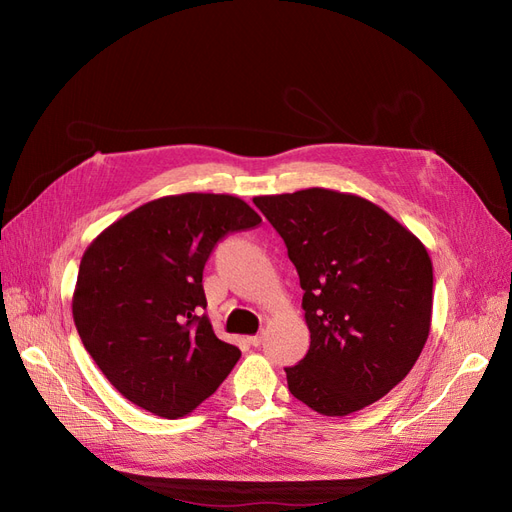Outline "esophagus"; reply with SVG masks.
<instances>
[{
    "label": "esophagus",
    "mask_w": 512,
    "mask_h": 512,
    "mask_svg": "<svg viewBox=\"0 0 512 512\" xmlns=\"http://www.w3.org/2000/svg\"><path fill=\"white\" fill-rule=\"evenodd\" d=\"M247 342H250L254 348H258V346H262V342H265V339H262V335H252L250 339H247Z\"/></svg>",
    "instance_id": "34e87169"
}]
</instances>
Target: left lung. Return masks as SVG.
Segmentation results:
<instances>
[{"label":"left lung","mask_w":512,"mask_h":512,"mask_svg":"<svg viewBox=\"0 0 512 512\" xmlns=\"http://www.w3.org/2000/svg\"><path fill=\"white\" fill-rule=\"evenodd\" d=\"M303 288L309 350L286 367L290 393L324 416L374 404L408 376L429 337L425 245L369 200L309 188L256 196Z\"/></svg>","instance_id":"obj_1"}]
</instances>
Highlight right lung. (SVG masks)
<instances>
[{
  "mask_svg": "<svg viewBox=\"0 0 512 512\" xmlns=\"http://www.w3.org/2000/svg\"><path fill=\"white\" fill-rule=\"evenodd\" d=\"M260 215L230 194L151 200L85 250L72 316L85 350L115 389L164 418L190 414L218 391L241 350L215 337L203 269L228 232Z\"/></svg>",
  "mask_w": 512,
  "mask_h": 512,
  "instance_id": "obj_1",
  "label": "right lung"
}]
</instances>
